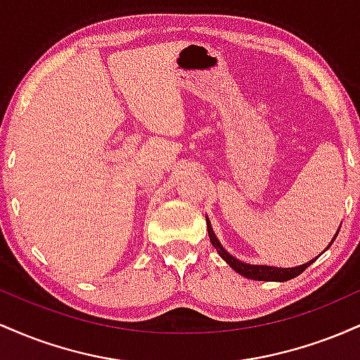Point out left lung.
Returning <instances> with one entry per match:
<instances>
[{"mask_svg": "<svg viewBox=\"0 0 360 360\" xmlns=\"http://www.w3.org/2000/svg\"><path fill=\"white\" fill-rule=\"evenodd\" d=\"M206 225H208L210 242L213 243V247H214V249H217L218 254L221 255V259H225L226 264H229V266L232 267L233 271H237L238 274L245 276V278H249V279H254V281H289V279L296 278V276H300L301 272L307 269L309 264H313V260H315V259H313V260H309V262L303 264V266H300V267H288V269H283V267L250 266V264H243L238 259L232 257V255H230L229 252L223 249L221 243L218 242L217 237H214L212 225H210V220H206ZM337 235H335V237H337ZM335 237H333V240H335ZM332 242H330V245H332Z\"/></svg>", "mask_w": 360, "mask_h": 360, "instance_id": "left-lung-1", "label": "left lung"}]
</instances>
